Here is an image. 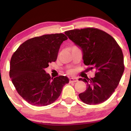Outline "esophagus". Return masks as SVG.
Returning <instances> with one entry per match:
<instances>
[{"mask_svg": "<svg viewBox=\"0 0 131 131\" xmlns=\"http://www.w3.org/2000/svg\"><path fill=\"white\" fill-rule=\"evenodd\" d=\"M78 80L76 78H71L70 79V83H74V82H78Z\"/></svg>", "mask_w": 131, "mask_h": 131, "instance_id": "esophagus-1", "label": "esophagus"}]
</instances>
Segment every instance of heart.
Listing matches in <instances>:
<instances>
[{"instance_id":"1","label":"heart","mask_w":131,"mask_h":131,"mask_svg":"<svg viewBox=\"0 0 131 131\" xmlns=\"http://www.w3.org/2000/svg\"><path fill=\"white\" fill-rule=\"evenodd\" d=\"M68 73H69V74H72L73 73V71L72 70H70L68 71Z\"/></svg>"}]
</instances>
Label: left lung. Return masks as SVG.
Masks as SVG:
<instances>
[{
	"label": "left lung",
	"instance_id": "obj_1",
	"mask_svg": "<svg viewBox=\"0 0 131 131\" xmlns=\"http://www.w3.org/2000/svg\"><path fill=\"white\" fill-rule=\"evenodd\" d=\"M83 51L86 71L95 70L93 78H80L87 84L85 92L79 95L83 103L98 104L108 99L119 85L124 71L123 55L112 36L96 28L88 27L65 31Z\"/></svg>",
	"mask_w": 131,
	"mask_h": 131
}]
</instances>
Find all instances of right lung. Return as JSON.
<instances>
[{
    "label": "right lung",
    "mask_w": 131,
    "mask_h": 131,
    "mask_svg": "<svg viewBox=\"0 0 131 131\" xmlns=\"http://www.w3.org/2000/svg\"><path fill=\"white\" fill-rule=\"evenodd\" d=\"M68 38L63 33L45 35L23 43L13 53L9 76L23 99L36 106H46L58 99L67 77L52 79L45 69L57 60L60 45Z\"/></svg>",
    "instance_id": "right-lung-1"
}]
</instances>
